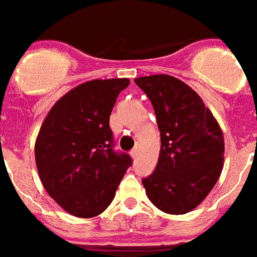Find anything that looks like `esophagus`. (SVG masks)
<instances>
[{
    "label": "esophagus",
    "instance_id": "1",
    "mask_svg": "<svg viewBox=\"0 0 257 257\" xmlns=\"http://www.w3.org/2000/svg\"><path fill=\"white\" fill-rule=\"evenodd\" d=\"M130 155H131V158H133V159H135V158L138 157V149L133 150V151L130 153Z\"/></svg>",
    "mask_w": 257,
    "mask_h": 257
}]
</instances>
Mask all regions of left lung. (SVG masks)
I'll list each match as a JSON object with an SVG mask.
<instances>
[{"mask_svg":"<svg viewBox=\"0 0 257 257\" xmlns=\"http://www.w3.org/2000/svg\"><path fill=\"white\" fill-rule=\"evenodd\" d=\"M134 82L151 100L161 131L157 168L142 180L146 195L166 213L190 212L220 178L223 131L199 94L183 81L157 74Z\"/></svg>","mask_w":257,"mask_h":257,"instance_id":"left-lung-1","label":"left lung"}]
</instances>
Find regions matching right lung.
I'll return each mask as SVG.
<instances>
[{
    "label": "right lung",
    "mask_w": 257,
    "mask_h": 257,
    "mask_svg": "<svg viewBox=\"0 0 257 257\" xmlns=\"http://www.w3.org/2000/svg\"><path fill=\"white\" fill-rule=\"evenodd\" d=\"M128 78L93 79L61 96L37 135L34 155L45 190L73 216H98L130 167L112 150L110 114Z\"/></svg>",
    "instance_id": "1"
}]
</instances>
